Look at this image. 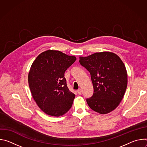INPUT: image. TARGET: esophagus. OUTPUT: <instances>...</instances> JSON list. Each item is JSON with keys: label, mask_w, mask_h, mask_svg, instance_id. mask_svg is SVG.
Instances as JSON below:
<instances>
[{"label": "esophagus", "mask_w": 147, "mask_h": 147, "mask_svg": "<svg viewBox=\"0 0 147 147\" xmlns=\"http://www.w3.org/2000/svg\"><path fill=\"white\" fill-rule=\"evenodd\" d=\"M77 92H78V94L79 95H81V92H82V90H81V89H79V90H78Z\"/></svg>", "instance_id": "1"}]
</instances>
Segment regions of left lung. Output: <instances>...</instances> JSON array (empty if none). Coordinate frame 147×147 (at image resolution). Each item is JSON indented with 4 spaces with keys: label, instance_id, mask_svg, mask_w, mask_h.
<instances>
[{
    "label": "left lung",
    "instance_id": "8db88e82",
    "mask_svg": "<svg viewBox=\"0 0 147 147\" xmlns=\"http://www.w3.org/2000/svg\"><path fill=\"white\" fill-rule=\"evenodd\" d=\"M79 62L91 74L94 94L87 99L90 108L100 114L115 109L127 86L126 69L120 58L114 53L102 52L80 57Z\"/></svg>",
    "mask_w": 147,
    "mask_h": 147
}]
</instances>
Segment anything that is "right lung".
<instances>
[{"mask_svg":"<svg viewBox=\"0 0 147 147\" xmlns=\"http://www.w3.org/2000/svg\"><path fill=\"white\" fill-rule=\"evenodd\" d=\"M76 60L74 56L48 50L34 61L28 73L29 87L37 105L46 114L58 117L71 108L75 95L67 86L65 73Z\"/></svg>","mask_w":147,"mask_h":147,"instance_id":"right-lung-1","label":"right lung"}]
</instances>
